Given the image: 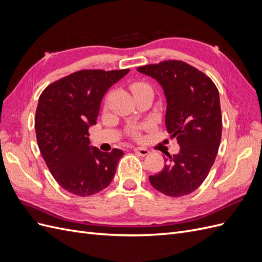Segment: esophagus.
<instances>
[{
  "mask_svg": "<svg viewBox=\"0 0 262 262\" xmlns=\"http://www.w3.org/2000/svg\"><path fill=\"white\" fill-rule=\"evenodd\" d=\"M134 152H136V154H138L139 156H146L149 154V150L144 148V147H134L133 148Z\"/></svg>",
  "mask_w": 262,
  "mask_h": 262,
  "instance_id": "esophagus-1",
  "label": "esophagus"
}]
</instances>
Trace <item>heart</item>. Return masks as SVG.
Here are the masks:
<instances>
[{
	"label": "heart",
	"instance_id": "obj_1",
	"mask_svg": "<svg viewBox=\"0 0 262 262\" xmlns=\"http://www.w3.org/2000/svg\"><path fill=\"white\" fill-rule=\"evenodd\" d=\"M145 87H148L146 84H143V83H137L132 85V92H136V91H139V90H142V89H145Z\"/></svg>",
	"mask_w": 262,
	"mask_h": 262
}]
</instances>
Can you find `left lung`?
<instances>
[{
    "label": "left lung",
    "mask_w": 262,
    "mask_h": 262,
    "mask_svg": "<svg viewBox=\"0 0 262 262\" xmlns=\"http://www.w3.org/2000/svg\"><path fill=\"white\" fill-rule=\"evenodd\" d=\"M137 70L163 87L166 129L180 145L178 154L164 158L167 164L149 176V182L168 196L187 195L207 178L217 154L222 138L219 91L209 76L184 61H163Z\"/></svg>",
    "instance_id": "left-lung-1"
}]
</instances>
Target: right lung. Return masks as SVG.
Wrapping results in <instances>:
<instances>
[{
    "instance_id": "1",
    "label": "right lung",
    "mask_w": 262,
    "mask_h": 262,
    "mask_svg": "<svg viewBox=\"0 0 262 262\" xmlns=\"http://www.w3.org/2000/svg\"><path fill=\"white\" fill-rule=\"evenodd\" d=\"M129 69L82 70L50 84L39 97L35 117L37 143L51 175L68 192L90 196L112 182L124 154L90 146L104 95Z\"/></svg>"
}]
</instances>
